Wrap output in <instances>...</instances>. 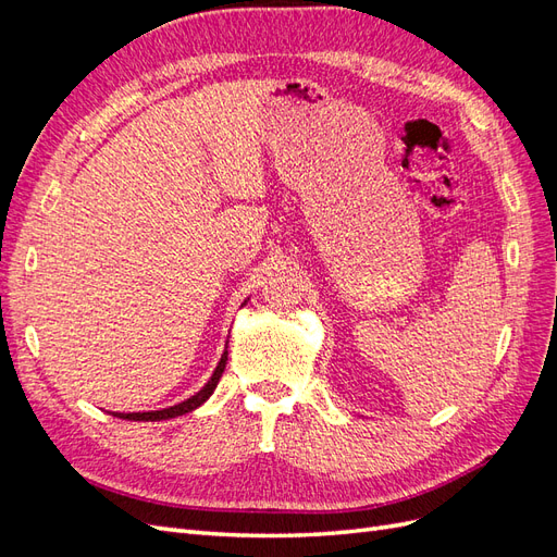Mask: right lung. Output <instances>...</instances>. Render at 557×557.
Returning <instances> with one entry per match:
<instances>
[{"label":"right lung","instance_id":"right-lung-1","mask_svg":"<svg viewBox=\"0 0 557 557\" xmlns=\"http://www.w3.org/2000/svg\"><path fill=\"white\" fill-rule=\"evenodd\" d=\"M244 305H246V301H244ZM225 364H227V348L223 350L221 362H218L215 372L211 374V379L207 381V385L201 387L199 393H195L190 399H185V401H181V404H174V407H170V409L139 411V413H113V416L123 418V420H146V423L150 420V423H156V420H170V418H176V416H183V413H190V411H195L197 407H201V404H205V401L213 395L218 381H221V376H223V372H225Z\"/></svg>","mask_w":557,"mask_h":557}]
</instances>
